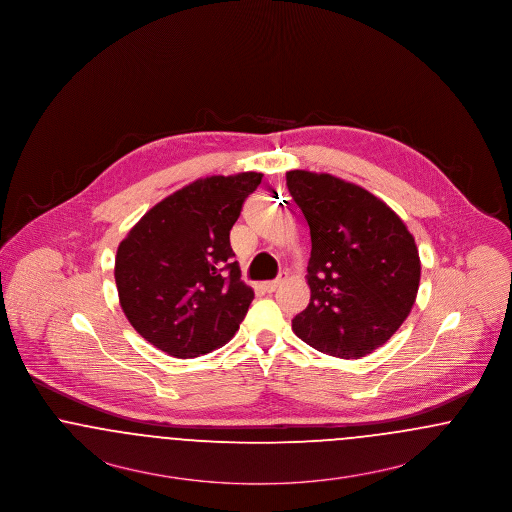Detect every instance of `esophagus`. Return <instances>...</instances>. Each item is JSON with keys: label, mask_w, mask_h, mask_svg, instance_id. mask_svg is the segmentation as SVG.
<instances>
[{"label": "esophagus", "mask_w": 512, "mask_h": 512, "mask_svg": "<svg viewBox=\"0 0 512 512\" xmlns=\"http://www.w3.org/2000/svg\"><path fill=\"white\" fill-rule=\"evenodd\" d=\"M284 280H286V276H284V274H280L276 280L263 282V290H265V292L272 293L276 288H278V286H280V284H282V282H284Z\"/></svg>", "instance_id": "obj_1"}]
</instances>
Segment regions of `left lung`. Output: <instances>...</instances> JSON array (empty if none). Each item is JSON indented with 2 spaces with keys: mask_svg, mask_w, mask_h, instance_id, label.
<instances>
[{
  "mask_svg": "<svg viewBox=\"0 0 512 512\" xmlns=\"http://www.w3.org/2000/svg\"><path fill=\"white\" fill-rule=\"evenodd\" d=\"M311 230V301L292 320L297 338L322 353L359 359L409 317L420 284L413 234L365 188L326 172H286Z\"/></svg>",
  "mask_w": 512,
  "mask_h": 512,
  "instance_id": "8db88e82",
  "label": "left lung"
}]
</instances>
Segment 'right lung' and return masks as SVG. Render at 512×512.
<instances>
[{
	"instance_id": "add662e5",
	"label": "right lung",
	"mask_w": 512,
	"mask_h": 512,
	"mask_svg": "<svg viewBox=\"0 0 512 512\" xmlns=\"http://www.w3.org/2000/svg\"><path fill=\"white\" fill-rule=\"evenodd\" d=\"M261 180V172L199 178L153 205L119 245L122 311L167 355H205L240 328L255 293L232 263L230 230Z\"/></svg>"
}]
</instances>
